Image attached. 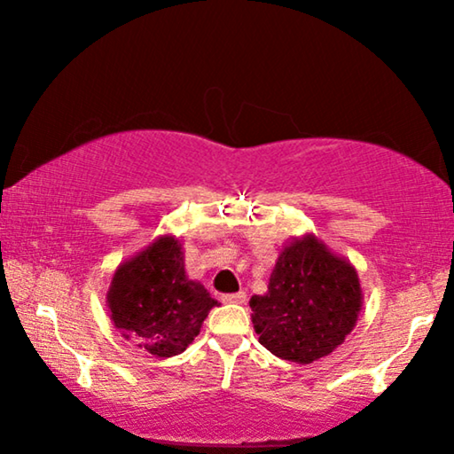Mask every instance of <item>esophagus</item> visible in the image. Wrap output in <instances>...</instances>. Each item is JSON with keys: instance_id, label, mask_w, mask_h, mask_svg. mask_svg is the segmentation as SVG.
Wrapping results in <instances>:
<instances>
[{"instance_id": "esophagus-1", "label": "esophagus", "mask_w": 454, "mask_h": 454, "mask_svg": "<svg viewBox=\"0 0 454 454\" xmlns=\"http://www.w3.org/2000/svg\"><path fill=\"white\" fill-rule=\"evenodd\" d=\"M221 300L225 303H246V294L244 291H238V294H225Z\"/></svg>"}]
</instances>
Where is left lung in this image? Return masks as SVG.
I'll return each instance as SVG.
<instances>
[{"label": "left lung", "instance_id": "8db88e82", "mask_svg": "<svg viewBox=\"0 0 454 454\" xmlns=\"http://www.w3.org/2000/svg\"><path fill=\"white\" fill-rule=\"evenodd\" d=\"M362 303L356 266L306 233L278 252L269 291L252 295V325L272 356L306 365L345 343Z\"/></svg>", "mask_w": 454, "mask_h": 454}]
</instances>
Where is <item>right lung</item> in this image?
<instances>
[{
    "instance_id": "obj_1",
    "label": "right lung",
    "mask_w": 454,
    "mask_h": 454,
    "mask_svg": "<svg viewBox=\"0 0 454 454\" xmlns=\"http://www.w3.org/2000/svg\"><path fill=\"white\" fill-rule=\"evenodd\" d=\"M216 303L202 283L185 275L184 247L176 235H160L123 260L107 291L117 331L154 357L185 351Z\"/></svg>"
}]
</instances>
